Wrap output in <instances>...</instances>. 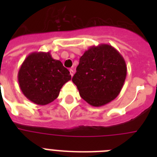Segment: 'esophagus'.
Returning a JSON list of instances; mask_svg holds the SVG:
<instances>
[{"label":"esophagus","mask_w":157,"mask_h":157,"mask_svg":"<svg viewBox=\"0 0 157 157\" xmlns=\"http://www.w3.org/2000/svg\"><path fill=\"white\" fill-rule=\"evenodd\" d=\"M69 71H70V74H71V76H72L74 75V71L73 70H72V69H69Z\"/></svg>","instance_id":"obj_1"}]
</instances>
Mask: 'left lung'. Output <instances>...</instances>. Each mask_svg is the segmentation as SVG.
<instances>
[{"label": "left lung", "mask_w": 157, "mask_h": 157, "mask_svg": "<svg viewBox=\"0 0 157 157\" xmlns=\"http://www.w3.org/2000/svg\"><path fill=\"white\" fill-rule=\"evenodd\" d=\"M126 74L121 54L111 45L101 44L90 47L80 58L72 81L84 100L101 107L118 96Z\"/></svg>", "instance_id": "obj_1"}]
</instances>
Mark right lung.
Returning a JSON list of instances; mask_svg holds the SVG:
<instances>
[{
  "instance_id": "add662e5",
  "label": "right lung",
  "mask_w": 157,
  "mask_h": 157,
  "mask_svg": "<svg viewBox=\"0 0 157 157\" xmlns=\"http://www.w3.org/2000/svg\"><path fill=\"white\" fill-rule=\"evenodd\" d=\"M71 78L70 72L50 52L31 53L21 65L18 81L26 98L37 105L56 99L64 84Z\"/></svg>"
}]
</instances>
